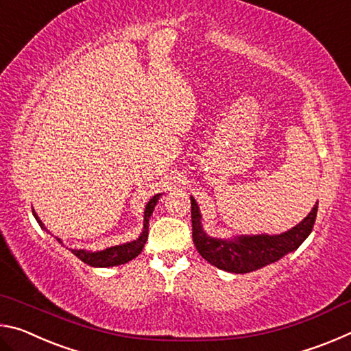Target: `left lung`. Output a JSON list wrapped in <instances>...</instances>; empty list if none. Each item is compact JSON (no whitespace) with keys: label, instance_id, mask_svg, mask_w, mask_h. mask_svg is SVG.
Segmentation results:
<instances>
[{"label":"left lung","instance_id":"obj_1","mask_svg":"<svg viewBox=\"0 0 351 351\" xmlns=\"http://www.w3.org/2000/svg\"><path fill=\"white\" fill-rule=\"evenodd\" d=\"M190 203H192V237L197 251L218 269L235 272V274L257 271L280 260L288 252L295 251L311 234L319 204H314L313 210L299 224L283 234L239 235L230 240H223L213 239L204 232L197 201L190 197Z\"/></svg>","mask_w":351,"mask_h":351}]
</instances>
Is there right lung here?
I'll list each match as a JSON object with an SVG mask.
<instances>
[{"label":"right lung","mask_w":351,"mask_h":351,"mask_svg":"<svg viewBox=\"0 0 351 351\" xmlns=\"http://www.w3.org/2000/svg\"><path fill=\"white\" fill-rule=\"evenodd\" d=\"M159 197H161V193L154 195V197L147 203L145 210H144V229H142L141 235L136 240L130 241V243H123V245H119V246L106 247V249H104V251H97V252H90V251H85V249H71V252H73L77 258H80L83 263L94 266V268L119 266V265H123V263H127V261L136 258L145 246V241L148 239V221H150V217L154 210V206H156V203H158ZM32 213L41 228L47 230L34 209H32ZM57 241L62 243L60 239H57Z\"/></svg>","instance_id":"obj_1"}]
</instances>
